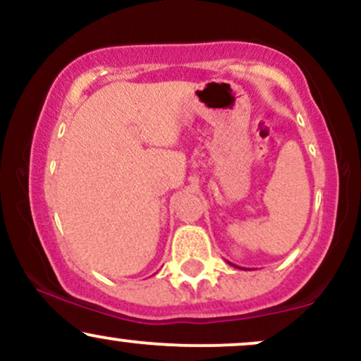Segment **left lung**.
<instances>
[{"mask_svg": "<svg viewBox=\"0 0 361 361\" xmlns=\"http://www.w3.org/2000/svg\"><path fill=\"white\" fill-rule=\"evenodd\" d=\"M231 264H233V263H231ZM233 267H235V264H233ZM235 268H239V267H235ZM243 270H244V268H243Z\"/></svg>", "mask_w": 361, "mask_h": 361, "instance_id": "obj_1", "label": "left lung"}]
</instances>
